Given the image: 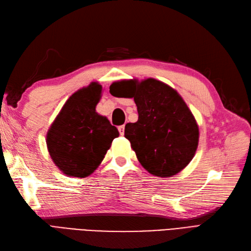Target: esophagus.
<instances>
[{"label": "esophagus", "instance_id": "1", "mask_svg": "<svg viewBox=\"0 0 251 251\" xmlns=\"http://www.w3.org/2000/svg\"><path fill=\"white\" fill-rule=\"evenodd\" d=\"M119 131H120V134H122V136H123L124 132H125V126L124 125L119 126Z\"/></svg>", "mask_w": 251, "mask_h": 251}]
</instances>
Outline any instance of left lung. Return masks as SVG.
<instances>
[{"mask_svg": "<svg viewBox=\"0 0 251 251\" xmlns=\"http://www.w3.org/2000/svg\"><path fill=\"white\" fill-rule=\"evenodd\" d=\"M110 93L133 98L139 119L127 123L125 138L151 175L171 177L195 155L199 130L195 118L176 90L153 78L113 82Z\"/></svg>", "mask_w": 251, "mask_h": 251, "instance_id": "left-lung-1", "label": "left lung"}]
</instances>
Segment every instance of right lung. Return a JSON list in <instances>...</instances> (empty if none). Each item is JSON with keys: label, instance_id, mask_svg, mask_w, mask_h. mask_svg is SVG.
Listing matches in <instances>:
<instances>
[{"label": "right lung", "instance_id": "right-lung-1", "mask_svg": "<svg viewBox=\"0 0 251 251\" xmlns=\"http://www.w3.org/2000/svg\"><path fill=\"white\" fill-rule=\"evenodd\" d=\"M101 86L91 82L63 105L47 134L50 158L67 176L83 178L98 169L119 137L117 127L95 111Z\"/></svg>", "mask_w": 251, "mask_h": 251}]
</instances>
